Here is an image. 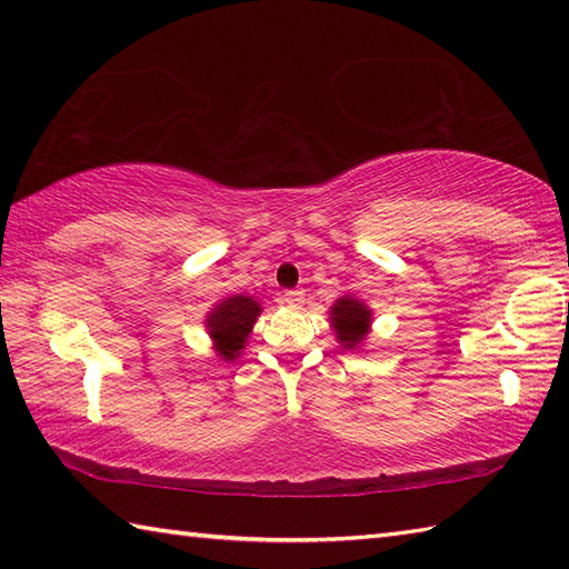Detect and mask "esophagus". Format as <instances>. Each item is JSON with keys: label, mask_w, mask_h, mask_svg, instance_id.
<instances>
[{"label": "esophagus", "mask_w": 569, "mask_h": 569, "mask_svg": "<svg viewBox=\"0 0 569 569\" xmlns=\"http://www.w3.org/2000/svg\"><path fill=\"white\" fill-rule=\"evenodd\" d=\"M283 303H286L288 308H293V310L303 308L306 293H303V291H286V293H283Z\"/></svg>", "instance_id": "34e87169"}]
</instances>
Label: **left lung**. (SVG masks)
Here are the masks:
<instances>
[{
    "mask_svg": "<svg viewBox=\"0 0 569 569\" xmlns=\"http://www.w3.org/2000/svg\"><path fill=\"white\" fill-rule=\"evenodd\" d=\"M371 308L352 293L340 296L330 308V328L335 330L337 342L342 345V349H349V352H357L365 345L371 335Z\"/></svg>",
    "mask_w": 569,
    "mask_h": 569,
    "instance_id": "left-lung-1",
    "label": "left lung"
}]
</instances>
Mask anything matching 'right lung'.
<instances>
[{
	"instance_id": "right-lung-1",
	"label": "right lung",
	"mask_w": 569,
	"mask_h": 569,
	"mask_svg": "<svg viewBox=\"0 0 569 569\" xmlns=\"http://www.w3.org/2000/svg\"><path fill=\"white\" fill-rule=\"evenodd\" d=\"M261 312V303L251 296L237 293L217 300L208 316H204V330H208L212 340L214 357L220 361H234L244 352L253 322L259 320Z\"/></svg>"
}]
</instances>
